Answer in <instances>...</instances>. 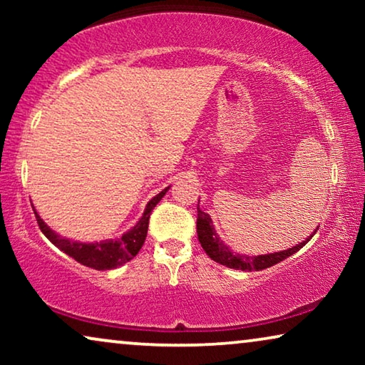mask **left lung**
Returning <instances> with one entry per match:
<instances>
[{
    "label": "left lung",
    "mask_w": 365,
    "mask_h": 365,
    "mask_svg": "<svg viewBox=\"0 0 365 365\" xmlns=\"http://www.w3.org/2000/svg\"><path fill=\"white\" fill-rule=\"evenodd\" d=\"M197 237L199 242L209 257L212 261H216L222 266L231 267V269H241V271H262V269H267L274 266V264L284 261V259L292 256L294 252H297L299 249H302L306 244L311 241V237L306 239L304 242H299L297 246H294L287 251L282 252H274V254H262V256H242V254H237L229 249L226 244H224L221 239H219L217 232L214 231L212 219L209 214L202 212L201 209L197 207Z\"/></svg>",
    "instance_id": "8db88e82"
}]
</instances>
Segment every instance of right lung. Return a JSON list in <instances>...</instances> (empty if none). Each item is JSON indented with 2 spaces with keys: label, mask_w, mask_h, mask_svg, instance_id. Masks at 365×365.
Returning a JSON list of instances; mask_svg holds the SVG:
<instances>
[{
  "label": "right lung",
  "mask_w": 365,
  "mask_h": 365,
  "mask_svg": "<svg viewBox=\"0 0 365 365\" xmlns=\"http://www.w3.org/2000/svg\"><path fill=\"white\" fill-rule=\"evenodd\" d=\"M168 189L169 187L164 189V191L159 192L156 197H153L151 201L148 202L143 217L139 219L138 224L131 229V231H128L119 239H111V241H101L93 244L73 242L66 237H59L56 232L51 231V229L43 222V219L38 216L36 211H34V216H36L38 226L41 229L44 236H46L54 246L66 252L68 256H71L74 261L83 264V266L98 269V271H108V269L119 267L123 266V264L129 262L139 252V249L143 247L144 241H146L151 211L156 207V204L161 201Z\"/></svg>",
  "instance_id": "obj_1"
}]
</instances>
